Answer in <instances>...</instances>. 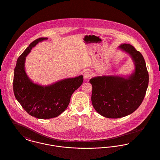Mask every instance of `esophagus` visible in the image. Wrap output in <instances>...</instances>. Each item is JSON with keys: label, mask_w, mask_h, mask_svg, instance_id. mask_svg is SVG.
I'll return each instance as SVG.
<instances>
[{"label": "esophagus", "mask_w": 160, "mask_h": 160, "mask_svg": "<svg viewBox=\"0 0 160 160\" xmlns=\"http://www.w3.org/2000/svg\"><path fill=\"white\" fill-rule=\"evenodd\" d=\"M83 77L85 80H87L89 78L91 77V72L88 70H87L83 72Z\"/></svg>", "instance_id": "esophagus-1"}]
</instances>
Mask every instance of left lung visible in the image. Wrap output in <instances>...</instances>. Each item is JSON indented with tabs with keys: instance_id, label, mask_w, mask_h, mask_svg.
Returning <instances> with one entry per match:
<instances>
[{
	"instance_id": "left-lung-1",
	"label": "left lung",
	"mask_w": 160,
	"mask_h": 160,
	"mask_svg": "<svg viewBox=\"0 0 160 160\" xmlns=\"http://www.w3.org/2000/svg\"><path fill=\"white\" fill-rule=\"evenodd\" d=\"M118 48L131 56L134 66L132 72L89 80L92 106L99 114L108 118H119L133 113L141 104L148 85V73L142 54L128 43Z\"/></svg>"
}]
</instances>
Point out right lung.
Listing matches in <instances>:
<instances>
[{"instance_id": "right-lung-1", "label": "right lung", "mask_w": 160, "mask_h": 160, "mask_svg": "<svg viewBox=\"0 0 160 160\" xmlns=\"http://www.w3.org/2000/svg\"><path fill=\"white\" fill-rule=\"evenodd\" d=\"M42 37L32 42L21 54L14 70L13 91L22 108L31 116L39 119L57 117L69 106L72 94L82 84V75L60 80L48 85L34 83L25 70L26 58L39 42L47 40Z\"/></svg>"}]
</instances>
